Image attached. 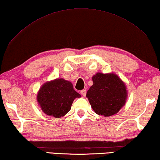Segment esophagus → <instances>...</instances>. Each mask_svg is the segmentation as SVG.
I'll return each mask as SVG.
<instances>
[{"label":"esophagus","mask_w":160,"mask_h":160,"mask_svg":"<svg viewBox=\"0 0 160 160\" xmlns=\"http://www.w3.org/2000/svg\"><path fill=\"white\" fill-rule=\"evenodd\" d=\"M81 95L83 96V97H85L86 95V90H81Z\"/></svg>","instance_id":"obj_1"}]
</instances>
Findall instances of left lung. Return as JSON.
<instances>
[{
  "label": "left lung",
  "instance_id": "8db88e82",
  "mask_svg": "<svg viewBox=\"0 0 160 160\" xmlns=\"http://www.w3.org/2000/svg\"><path fill=\"white\" fill-rule=\"evenodd\" d=\"M93 84L87 91L92 108L102 116L117 113L125 104L128 90L125 83L114 73H98L92 77Z\"/></svg>",
  "mask_w": 160,
  "mask_h": 160
}]
</instances>
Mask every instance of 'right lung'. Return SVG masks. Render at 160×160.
Returning <instances> with one entry per match:
<instances>
[{
  "instance_id": "obj_1",
  "label": "right lung",
  "mask_w": 160,
  "mask_h": 160,
  "mask_svg": "<svg viewBox=\"0 0 160 160\" xmlns=\"http://www.w3.org/2000/svg\"><path fill=\"white\" fill-rule=\"evenodd\" d=\"M81 95L74 90L70 81L58 78L44 83L37 94V102L48 116L60 118L71 109L75 98Z\"/></svg>"
}]
</instances>
